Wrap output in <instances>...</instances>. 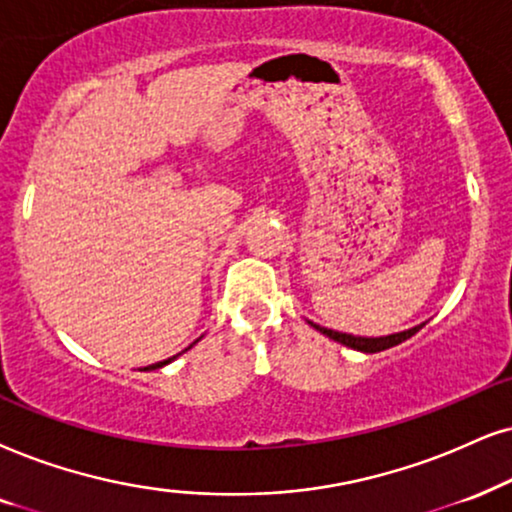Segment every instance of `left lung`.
<instances>
[{
    "label": "left lung",
    "instance_id": "left-lung-1",
    "mask_svg": "<svg viewBox=\"0 0 512 512\" xmlns=\"http://www.w3.org/2000/svg\"><path fill=\"white\" fill-rule=\"evenodd\" d=\"M314 328H316V331H321L323 335H328V338H331V340L342 342V345H347V347H352V349H359V352H366V354H375V352H383V349H390L394 345H399V342L409 340L411 335H416L423 326L409 328V331H404V333L385 335V338H357V335H347V333L331 331V328H321V326H316V323H314Z\"/></svg>",
    "mask_w": 512,
    "mask_h": 512
}]
</instances>
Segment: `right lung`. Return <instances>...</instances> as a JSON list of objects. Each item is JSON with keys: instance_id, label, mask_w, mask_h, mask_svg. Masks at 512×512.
<instances>
[{"instance_id": "add662e5", "label": "right lung", "mask_w": 512, "mask_h": 512, "mask_svg": "<svg viewBox=\"0 0 512 512\" xmlns=\"http://www.w3.org/2000/svg\"><path fill=\"white\" fill-rule=\"evenodd\" d=\"M172 359H174V357H172ZM172 359H165V361H158V364H153V366H146V368H144V371H153V368H160V366L170 364V361H172Z\"/></svg>"}]
</instances>
